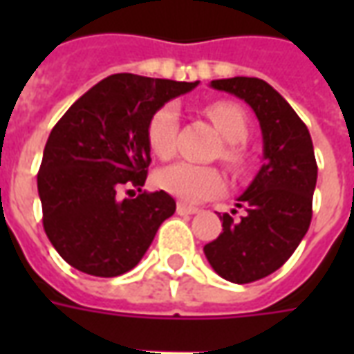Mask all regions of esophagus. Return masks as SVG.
I'll use <instances>...</instances> for the list:
<instances>
[{
	"label": "esophagus",
	"mask_w": 354,
	"mask_h": 354,
	"mask_svg": "<svg viewBox=\"0 0 354 354\" xmlns=\"http://www.w3.org/2000/svg\"><path fill=\"white\" fill-rule=\"evenodd\" d=\"M176 212L178 214H197V212H199V208L192 207V205H185V203H178Z\"/></svg>",
	"instance_id": "34e87169"
}]
</instances>
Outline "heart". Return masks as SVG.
<instances>
[{"instance_id": "obj_1", "label": "heart", "mask_w": 354, "mask_h": 354, "mask_svg": "<svg viewBox=\"0 0 354 354\" xmlns=\"http://www.w3.org/2000/svg\"><path fill=\"white\" fill-rule=\"evenodd\" d=\"M207 115L216 124L223 138L227 140L222 147V159L233 170L243 169L245 151L239 146L248 136V119L245 111L233 102H216L207 108ZM178 119L180 111L174 102H167L155 109L147 123V144L155 155L167 159L176 149ZM157 182L165 192L185 203H201L216 197L223 192L225 182L220 170L214 167H201L193 162H174L159 170Z\"/></svg>"}]
</instances>
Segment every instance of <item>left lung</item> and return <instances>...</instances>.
Wrapping results in <instances>:
<instances>
[{
	"instance_id": "8db88e82",
	"label": "left lung",
	"mask_w": 354,
	"mask_h": 354,
	"mask_svg": "<svg viewBox=\"0 0 354 354\" xmlns=\"http://www.w3.org/2000/svg\"><path fill=\"white\" fill-rule=\"evenodd\" d=\"M245 100L260 121L263 165L239 197L241 220L223 214L222 233L205 245V256L222 279L237 284L260 281L284 266L309 230L317 161L311 134L288 102L258 77L210 83ZM235 212V210H233Z\"/></svg>"
}]
</instances>
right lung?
<instances>
[{
	"label": "right lung",
	"instance_id": "1",
	"mask_svg": "<svg viewBox=\"0 0 354 354\" xmlns=\"http://www.w3.org/2000/svg\"><path fill=\"white\" fill-rule=\"evenodd\" d=\"M195 87L197 81L115 73L73 102L55 124L37 192L45 233L70 266L117 277L144 258L159 225L176 210L167 192H142L151 162L147 123L155 109ZM124 187L139 195L119 200Z\"/></svg>",
	"mask_w": 354,
	"mask_h": 354
}]
</instances>
